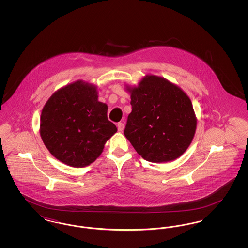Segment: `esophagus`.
Listing matches in <instances>:
<instances>
[{"instance_id": "obj_1", "label": "esophagus", "mask_w": 248, "mask_h": 248, "mask_svg": "<svg viewBox=\"0 0 248 248\" xmlns=\"http://www.w3.org/2000/svg\"><path fill=\"white\" fill-rule=\"evenodd\" d=\"M117 127H118L119 132H123L124 129V124L123 123H118L117 124Z\"/></svg>"}]
</instances>
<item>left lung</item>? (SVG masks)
Returning a JSON list of instances; mask_svg holds the SVG:
<instances>
[{
    "label": "left lung",
    "instance_id": "left-lung-1",
    "mask_svg": "<svg viewBox=\"0 0 248 248\" xmlns=\"http://www.w3.org/2000/svg\"><path fill=\"white\" fill-rule=\"evenodd\" d=\"M132 111L124 136L143 159L170 162L193 140L197 120L189 96L163 77L146 75L138 86H126Z\"/></svg>",
    "mask_w": 248,
    "mask_h": 248
}]
</instances>
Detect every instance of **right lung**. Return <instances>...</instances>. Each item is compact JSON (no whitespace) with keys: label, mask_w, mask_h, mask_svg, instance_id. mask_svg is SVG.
Wrapping results in <instances>:
<instances>
[{"label":"right lung","mask_w":248,"mask_h":248,"mask_svg":"<svg viewBox=\"0 0 248 248\" xmlns=\"http://www.w3.org/2000/svg\"><path fill=\"white\" fill-rule=\"evenodd\" d=\"M96 87L77 81L50 96L41 115L40 134L50 154L65 165H89L102 154L117 128L97 100Z\"/></svg>","instance_id":"add662e5"}]
</instances>
